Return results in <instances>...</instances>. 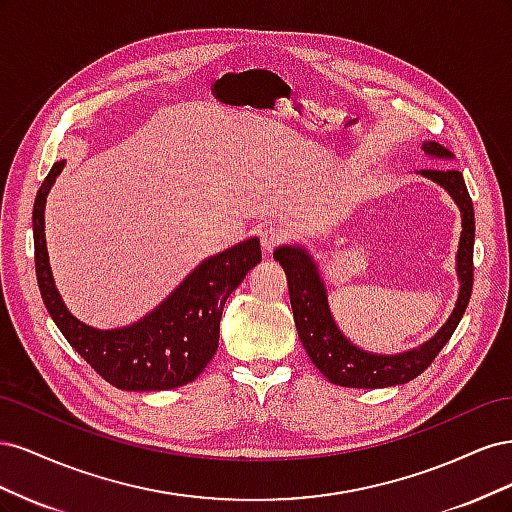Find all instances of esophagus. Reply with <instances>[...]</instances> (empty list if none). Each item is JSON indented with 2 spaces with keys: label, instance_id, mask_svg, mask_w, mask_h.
I'll return each mask as SVG.
<instances>
[{
  "label": "esophagus",
  "instance_id": "esophagus-1",
  "mask_svg": "<svg viewBox=\"0 0 512 512\" xmlns=\"http://www.w3.org/2000/svg\"><path fill=\"white\" fill-rule=\"evenodd\" d=\"M286 237V232L277 226V224H267V226H260L258 228V239L262 245V252L271 254L277 245H280Z\"/></svg>",
  "mask_w": 512,
  "mask_h": 512
}]
</instances>
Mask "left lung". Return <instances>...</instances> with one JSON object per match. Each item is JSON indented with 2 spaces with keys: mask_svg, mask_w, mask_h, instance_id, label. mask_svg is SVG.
<instances>
[{
  "mask_svg": "<svg viewBox=\"0 0 512 512\" xmlns=\"http://www.w3.org/2000/svg\"><path fill=\"white\" fill-rule=\"evenodd\" d=\"M423 151L433 158H453L451 151L433 141H427ZM421 175L440 183L453 196L461 211L463 226L457 250V277L461 284L459 297L444 327L423 346L389 356L356 348L337 329L327 301V288L322 284L312 256L299 245H286L273 252V258L280 260L288 277L290 305L301 344L312 363L320 369V374L333 384L348 386V389H384V386L406 384L421 376L451 339L470 303L474 284V207L466 181H463L459 170L451 168L421 170Z\"/></svg>",
  "mask_w": 512,
  "mask_h": 512,
  "instance_id": "1",
  "label": "left lung"
}]
</instances>
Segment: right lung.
Masks as SVG:
<instances>
[{"label": "right lung", "instance_id": "1", "mask_svg": "<svg viewBox=\"0 0 512 512\" xmlns=\"http://www.w3.org/2000/svg\"><path fill=\"white\" fill-rule=\"evenodd\" d=\"M64 164V160L55 162L51 173L42 181L32 218L38 286L57 329L117 389L168 391L196 380L218 350L226 299L243 282L247 271L262 260L260 241L256 237L247 239L203 260L164 303L138 322L119 329L89 327L72 316L61 301L46 252V194Z\"/></svg>", "mask_w": 512, "mask_h": 512}]
</instances>
